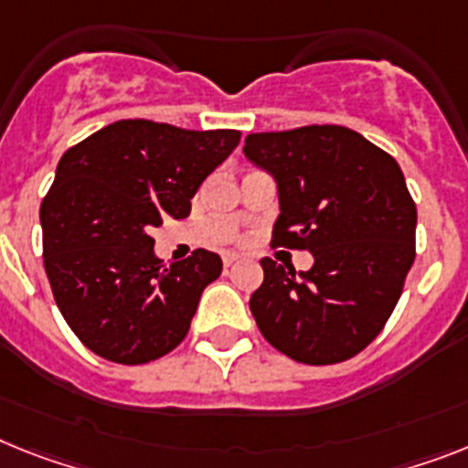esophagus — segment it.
<instances>
[{"label":"esophagus","mask_w":468,"mask_h":468,"mask_svg":"<svg viewBox=\"0 0 468 468\" xmlns=\"http://www.w3.org/2000/svg\"><path fill=\"white\" fill-rule=\"evenodd\" d=\"M240 259V254H235V252H226L223 254V266H233L235 261Z\"/></svg>","instance_id":"1"}]
</instances>
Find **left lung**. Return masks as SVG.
<instances>
[{
  "mask_svg": "<svg viewBox=\"0 0 468 468\" xmlns=\"http://www.w3.org/2000/svg\"><path fill=\"white\" fill-rule=\"evenodd\" d=\"M245 156L276 180L273 245L307 250L309 271L261 259L250 297L261 335L302 364H337L390 319L414 264L416 204L388 152L343 125L252 133Z\"/></svg>",
  "mask_w": 468,
  "mask_h": 468,
  "instance_id": "8db88e82",
  "label": "left lung"
}]
</instances>
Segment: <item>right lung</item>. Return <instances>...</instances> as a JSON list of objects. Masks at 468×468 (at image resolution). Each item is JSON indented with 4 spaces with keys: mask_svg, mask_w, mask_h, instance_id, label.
<instances>
[{
    "mask_svg": "<svg viewBox=\"0 0 468 468\" xmlns=\"http://www.w3.org/2000/svg\"><path fill=\"white\" fill-rule=\"evenodd\" d=\"M238 143L240 131L128 119L61 156L40 207L45 271L58 312L94 355L147 364L187 335L223 261L195 250L166 266L149 233L164 216H190L195 192Z\"/></svg>",
    "mask_w": 468,
    "mask_h": 468,
    "instance_id": "obj_1",
    "label": "right lung"
}]
</instances>
